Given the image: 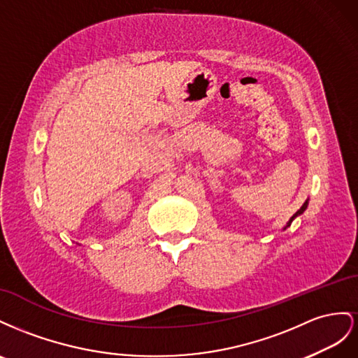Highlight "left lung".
<instances>
[{
    "mask_svg": "<svg viewBox=\"0 0 358 358\" xmlns=\"http://www.w3.org/2000/svg\"><path fill=\"white\" fill-rule=\"evenodd\" d=\"M308 206H309V199H306V202H304V203H303V206H301V208H300V210H299V211H297V213H295V214H294V216H292V217H291V219H289V222H288V223H287V227H285V228H283V229H287V228H288V227H289V224H291V223H292V220H294V219H295V217H297V216H300V214H303V213H304V211H306V208H308Z\"/></svg>",
    "mask_w": 358,
    "mask_h": 358,
    "instance_id": "1",
    "label": "left lung"
}]
</instances>
